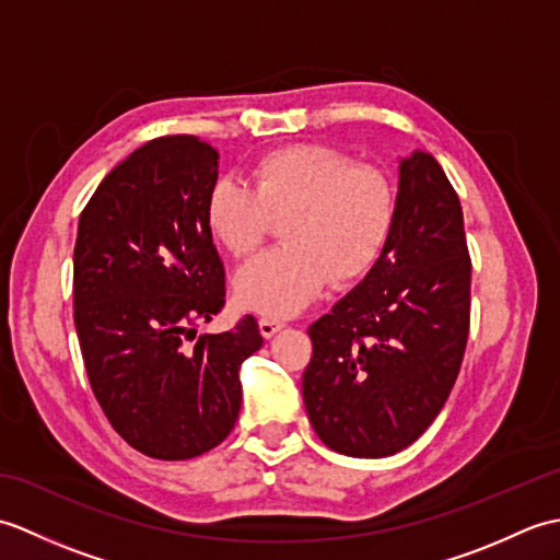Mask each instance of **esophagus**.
<instances>
[{"label":"esophagus","instance_id":"1","mask_svg":"<svg viewBox=\"0 0 560 560\" xmlns=\"http://www.w3.org/2000/svg\"><path fill=\"white\" fill-rule=\"evenodd\" d=\"M283 327H287V323H283V319H279V317H261L259 319V331H261V337H265V339L273 337Z\"/></svg>","mask_w":560,"mask_h":560}]
</instances>
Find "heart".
<instances>
[{
  "instance_id": "b5f03b06",
  "label": "heart",
  "mask_w": 560,
  "mask_h": 560,
  "mask_svg": "<svg viewBox=\"0 0 560 560\" xmlns=\"http://www.w3.org/2000/svg\"><path fill=\"white\" fill-rule=\"evenodd\" d=\"M397 213V187L383 168L325 144L265 151L249 165V187L219 177L205 205L213 241L237 259L255 255L284 221L287 245L233 281L237 303L261 315L299 313L329 279H363L385 255Z\"/></svg>"
}]
</instances>
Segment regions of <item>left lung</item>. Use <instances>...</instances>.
Returning a JSON list of instances; mask_svg holds the SVG:
<instances>
[{
  "instance_id": "1",
  "label": "left lung",
  "mask_w": 560,
  "mask_h": 560,
  "mask_svg": "<svg viewBox=\"0 0 560 560\" xmlns=\"http://www.w3.org/2000/svg\"><path fill=\"white\" fill-rule=\"evenodd\" d=\"M397 197L385 255L307 329L305 409L319 440L349 457L409 447L445 407L467 349L471 257L455 187L416 151Z\"/></svg>"
}]
</instances>
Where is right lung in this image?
Segmentation results:
<instances>
[{"label": "right lung", "instance_id": "right-lung-1", "mask_svg": "<svg viewBox=\"0 0 560 560\" xmlns=\"http://www.w3.org/2000/svg\"><path fill=\"white\" fill-rule=\"evenodd\" d=\"M219 153L195 135L151 139L103 177L74 245V323L93 395L127 445L192 459L241 413V363L261 347L245 315L197 337L225 305L205 205Z\"/></svg>", "mask_w": 560, "mask_h": 560}]
</instances>
